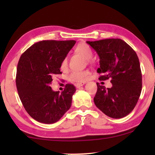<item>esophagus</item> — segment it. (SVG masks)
<instances>
[{
    "label": "esophagus",
    "instance_id": "esophagus-1",
    "mask_svg": "<svg viewBox=\"0 0 155 155\" xmlns=\"http://www.w3.org/2000/svg\"><path fill=\"white\" fill-rule=\"evenodd\" d=\"M85 84V82H82V83H77L75 84V87L77 88H79L80 87H82V85H84V84Z\"/></svg>",
    "mask_w": 155,
    "mask_h": 155
}]
</instances>
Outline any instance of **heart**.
I'll return each mask as SVG.
<instances>
[{
	"label": "heart",
	"mask_w": 155,
	"mask_h": 155,
	"mask_svg": "<svg viewBox=\"0 0 155 155\" xmlns=\"http://www.w3.org/2000/svg\"><path fill=\"white\" fill-rule=\"evenodd\" d=\"M76 52L81 54L87 60H90L92 58L93 52L91 48L86 44H80L75 48ZM68 66V58L65 57L63 59L61 64V68L62 70H65ZM89 71H73L69 75L68 79L70 81L75 82H84L88 79L90 76Z\"/></svg>",
	"instance_id": "obj_1"
}]
</instances>
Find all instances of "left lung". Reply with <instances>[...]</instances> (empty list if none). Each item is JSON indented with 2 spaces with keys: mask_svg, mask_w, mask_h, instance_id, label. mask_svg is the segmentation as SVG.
I'll return each mask as SVG.
<instances>
[{
  "mask_svg": "<svg viewBox=\"0 0 155 155\" xmlns=\"http://www.w3.org/2000/svg\"><path fill=\"white\" fill-rule=\"evenodd\" d=\"M99 57V79H111L112 87L106 88L97 82L94 101L104 114L113 118L125 117L134 109L140 96L142 73L138 57L120 39L87 41Z\"/></svg>",
  "mask_w": 155,
  "mask_h": 155,
  "instance_id": "left-lung-1",
  "label": "left lung"
}]
</instances>
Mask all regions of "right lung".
Returning <instances> with one entry per match:
<instances>
[{"label":"right lung","mask_w":155,"mask_h":155,"mask_svg":"<svg viewBox=\"0 0 155 155\" xmlns=\"http://www.w3.org/2000/svg\"><path fill=\"white\" fill-rule=\"evenodd\" d=\"M75 42L44 40L34 44L20 56L17 90L25 110L38 122L54 124L71 108L75 86L67 84L60 93L53 91L50 84L54 75L62 73L61 62Z\"/></svg>","instance_id":"right-lung-1"}]
</instances>
